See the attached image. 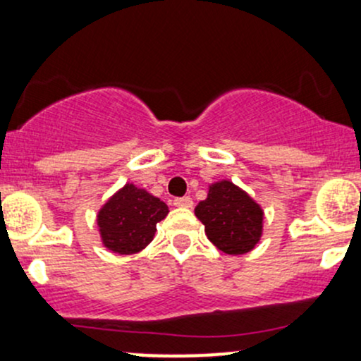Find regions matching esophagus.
Listing matches in <instances>:
<instances>
[{
    "mask_svg": "<svg viewBox=\"0 0 361 361\" xmlns=\"http://www.w3.org/2000/svg\"><path fill=\"white\" fill-rule=\"evenodd\" d=\"M173 205L178 207V209H192L193 207V200L190 197H183V198H175Z\"/></svg>",
    "mask_w": 361,
    "mask_h": 361,
    "instance_id": "esophagus-1",
    "label": "esophagus"
}]
</instances>
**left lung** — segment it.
Returning <instances> with one entry per match:
<instances>
[{
	"label": "left lung",
	"mask_w": 361,
	"mask_h": 361,
	"mask_svg": "<svg viewBox=\"0 0 361 361\" xmlns=\"http://www.w3.org/2000/svg\"><path fill=\"white\" fill-rule=\"evenodd\" d=\"M209 241L226 255H246L263 235L264 212L255 198L229 180L209 185L205 200L195 207Z\"/></svg>",
	"instance_id": "obj_1"
}]
</instances>
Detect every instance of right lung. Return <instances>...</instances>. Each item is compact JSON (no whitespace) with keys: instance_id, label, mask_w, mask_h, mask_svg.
Listing matches in <instances>:
<instances>
[{"instance_id":"1","label":"right lung","mask_w":361,"mask_h":361,"mask_svg":"<svg viewBox=\"0 0 361 361\" xmlns=\"http://www.w3.org/2000/svg\"><path fill=\"white\" fill-rule=\"evenodd\" d=\"M169 212L161 198L126 183L100 207L97 226L102 244L117 255H134L154 239L156 224Z\"/></svg>"}]
</instances>
